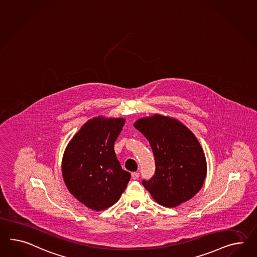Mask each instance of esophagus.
Listing matches in <instances>:
<instances>
[{
  "label": "esophagus",
  "mask_w": 257,
  "mask_h": 257,
  "mask_svg": "<svg viewBox=\"0 0 257 257\" xmlns=\"http://www.w3.org/2000/svg\"><path fill=\"white\" fill-rule=\"evenodd\" d=\"M139 176H140V173H139V172H132V178L133 180H137Z\"/></svg>",
  "instance_id": "esophagus-1"
}]
</instances>
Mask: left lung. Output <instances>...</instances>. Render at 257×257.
<instances>
[{"label":"left lung","instance_id":"left-lung-1","mask_svg":"<svg viewBox=\"0 0 257 257\" xmlns=\"http://www.w3.org/2000/svg\"><path fill=\"white\" fill-rule=\"evenodd\" d=\"M134 126L151 145L155 175L143 184L158 204L174 208L193 198L204 184L207 162L199 142L179 120L156 113Z\"/></svg>","mask_w":257,"mask_h":257}]
</instances>
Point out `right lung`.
Returning <instances> with one entry per match:
<instances>
[{
    "instance_id": "1",
    "label": "right lung",
    "mask_w": 257,
    "mask_h": 257,
    "mask_svg": "<svg viewBox=\"0 0 257 257\" xmlns=\"http://www.w3.org/2000/svg\"><path fill=\"white\" fill-rule=\"evenodd\" d=\"M125 122L101 115L89 119L63 154L61 171L68 190L94 211H103L117 202L131 180L113 149Z\"/></svg>"
}]
</instances>
